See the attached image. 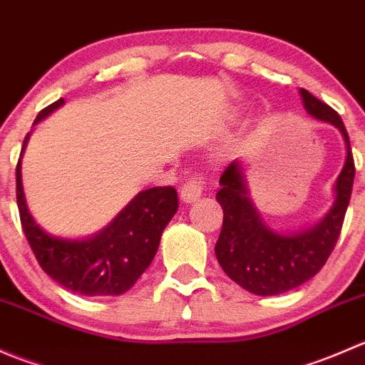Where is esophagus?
I'll return each mask as SVG.
<instances>
[{
	"label": "esophagus",
	"instance_id": "obj_1",
	"mask_svg": "<svg viewBox=\"0 0 365 365\" xmlns=\"http://www.w3.org/2000/svg\"><path fill=\"white\" fill-rule=\"evenodd\" d=\"M201 196H203V182H201L200 176L189 178L180 189V200L185 205L196 203Z\"/></svg>",
	"mask_w": 365,
	"mask_h": 365
}]
</instances>
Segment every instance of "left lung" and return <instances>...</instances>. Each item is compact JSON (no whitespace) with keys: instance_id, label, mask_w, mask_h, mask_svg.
<instances>
[{"instance_id":"8db88e82","label":"left lung","mask_w":365,"mask_h":365,"mask_svg":"<svg viewBox=\"0 0 365 365\" xmlns=\"http://www.w3.org/2000/svg\"><path fill=\"white\" fill-rule=\"evenodd\" d=\"M298 93L309 116L325 121L341 132L346 148L344 165L334 183V201L329 212L312 226L288 231L270 226L261 217L247 187L244 164L233 160L227 165L219 180L220 190L215 196L224 212L215 256L227 277L252 295H279L314 277L339 238L351 197L355 164L341 116L307 90Z\"/></svg>"}]
</instances>
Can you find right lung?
<instances>
[{
  "label": "right lung",
  "instance_id": "right-lung-1",
  "mask_svg": "<svg viewBox=\"0 0 365 365\" xmlns=\"http://www.w3.org/2000/svg\"><path fill=\"white\" fill-rule=\"evenodd\" d=\"M63 104L65 101L60 98L40 111L33 127ZM31 132L24 138L16 180L21 224L36 261L51 279L72 293L84 297L123 295L150 267L162 233L178 210L175 187L141 190L108 226L90 237H58L36 222L26 203L21 160Z\"/></svg>",
  "mask_w": 365,
  "mask_h": 365
}]
</instances>
